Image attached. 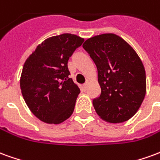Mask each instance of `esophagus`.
Listing matches in <instances>:
<instances>
[{
  "label": "esophagus",
  "instance_id": "obj_1",
  "mask_svg": "<svg viewBox=\"0 0 160 160\" xmlns=\"http://www.w3.org/2000/svg\"><path fill=\"white\" fill-rule=\"evenodd\" d=\"M88 85H89V82H88V81H87V82H86V83H85L83 85L84 88H87V87H88Z\"/></svg>",
  "mask_w": 160,
  "mask_h": 160
}]
</instances>
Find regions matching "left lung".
<instances>
[{
  "label": "left lung",
  "mask_w": 160,
  "mask_h": 160,
  "mask_svg": "<svg viewBox=\"0 0 160 160\" xmlns=\"http://www.w3.org/2000/svg\"><path fill=\"white\" fill-rule=\"evenodd\" d=\"M83 48L98 69L101 94L92 100L97 114L111 123L129 120L146 95V72L141 58L125 40L113 33L90 38Z\"/></svg>",
  "instance_id": "8db88e82"
}]
</instances>
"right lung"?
I'll return each mask as SVG.
<instances>
[{
    "instance_id": "add662e5",
    "label": "right lung",
    "mask_w": 160,
    "mask_h": 160,
    "mask_svg": "<svg viewBox=\"0 0 160 160\" xmlns=\"http://www.w3.org/2000/svg\"><path fill=\"white\" fill-rule=\"evenodd\" d=\"M84 42L64 33L45 39L26 59L20 76L22 96L39 120L59 124L73 114L80 88L71 78L68 62Z\"/></svg>"
}]
</instances>
